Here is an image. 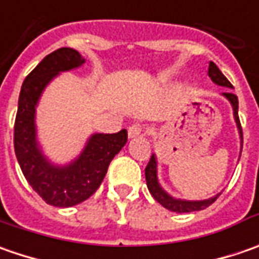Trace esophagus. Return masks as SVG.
<instances>
[{"instance_id":"esophagus-1","label":"esophagus","mask_w":259,"mask_h":259,"mask_svg":"<svg viewBox=\"0 0 259 259\" xmlns=\"http://www.w3.org/2000/svg\"><path fill=\"white\" fill-rule=\"evenodd\" d=\"M143 134H144V126L143 125L134 124L128 128V138H137V137Z\"/></svg>"}]
</instances>
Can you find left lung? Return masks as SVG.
Masks as SVG:
<instances>
[{
	"instance_id": "left-lung-1",
	"label": "left lung",
	"mask_w": 259,
	"mask_h": 259,
	"mask_svg": "<svg viewBox=\"0 0 259 259\" xmlns=\"http://www.w3.org/2000/svg\"><path fill=\"white\" fill-rule=\"evenodd\" d=\"M207 75L212 79V82L216 83L218 86H224V88H229L232 89L234 86L231 85V82L224 76V73L219 70V67L214 65L213 62H209V70ZM224 98L229 101V104L232 106L234 111V119L236 128H238V134H239V140H241V151H242V128H241V122H239V116H238V98L236 95L232 92H224L222 94ZM241 151H239V157H241ZM145 180H147V187L150 190L151 196L154 197L158 203L163 207L176 212V213H189V212H196V210H203L207 206L213 203L218 199V196L221 193L214 194L209 199H203V200H186V199H177L173 197L171 194H168L163 189V186L158 182V163H157V157L155 154L151 155L148 164L145 167Z\"/></svg>"
}]
</instances>
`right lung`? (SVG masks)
<instances>
[{
	"instance_id": "obj_1",
	"label": "right lung",
	"mask_w": 259,
	"mask_h": 259,
	"mask_svg": "<svg viewBox=\"0 0 259 259\" xmlns=\"http://www.w3.org/2000/svg\"><path fill=\"white\" fill-rule=\"evenodd\" d=\"M85 59L70 47L47 55L21 86L14 125V150L25 180L46 203L70 207L85 202L104 180L108 165L126 143V131L95 133L80 154L66 164H56L43 153L37 138L35 108L49 83L63 72L85 65Z\"/></svg>"
}]
</instances>
